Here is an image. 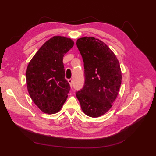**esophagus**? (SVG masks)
<instances>
[{
  "label": "esophagus",
  "mask_w": 156,
  "mask_h": 156,
  "mask_svg": "<svg viewBox=\"0 0 156 156\" xmlns=\"http://www.w3.org/2000/svg\"><path fill=\"white\" fill-rule=\"evenodd\" d=\"M68 82H69V85H70V87L72 88V86H73V81H72V79H68Z\"/></svg>",
  "instance_id": "34e87169"
}]
</instances>
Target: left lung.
<instances>
[{
    "instance_id": "1",
    "label": "left lung",
    "mask_w": 156,
    "mask_h": 156,
    "mask_svg": "<svg viewBox=\"0 0 156 156\" xmlns=\"http://www.w3.org/2000/svg\"><path fill=\"white\" fill-rule=\"evenodd\" d=\"M84 62V84L76 92L82 110L91 117L106 113L117 98L121 84L118 59L105 43L94 37L78 39Z\"/></svg>"
}]
</instances>
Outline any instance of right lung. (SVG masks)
Instances as JSON below:
<instances>
[{"mask_svg": "<svg viewBox=\"0 0 156 156\" xmlns=\"http://www.w3.org/2000/svg\"><path fill=\"white\" fill-rule=\"evenodd\" d=\"M74 41L61 36L49 39L29 63L26 82L29 94L45 113L58 112L68 97L70 86L65 78L64 55Z\"/></svg>", "mask_w": 156, "mask_h": 156, "instance_id": "1", "label": "right lung"}]
</instances>
